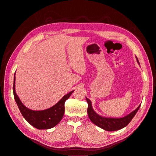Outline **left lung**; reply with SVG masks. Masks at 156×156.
Returning a JSON list of instances; mask_svg holds the SVG:
<instances>
[{
	"label": "left lung",
	"instance_id": "left-lung-1",
	"mask_svg": "<svg viewBox=\"0 0 156 156\" xmlns=\"http://www.w3.org/2000/svg\"><path fill=\"white\" fill-rule=\"evenodd\" d=\"M137 62L140 64V62L138 61V58L136 57ZM87 102L88 103V108H87V113L89 115V119L92 122L98 126V127L108 131H117L119 129H121L124 127H125L126 126L129 124L130 122L133 118L134 117L135 115L138 111L139 108L141 106L140 105L138 107L136 110L132 112L131 113L127 115V116L119 118V119H115V118H107V117H101L98 113L94 112L92 106V103L90 99L86 98Z\"/></svg>",
	"mask_w": 156,
	"mask_h": 156
}]
</instances>
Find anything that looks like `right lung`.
<instances>
[{"label":"right lung","instance_id":"right-lung-1","mask_svg":"<svg viewBox=\"0 0 156 156\" xmlns=\"http://www.w3.org/2000/svg\"><path fill=\"white\" fill-rule=\"evenodd\" d=\"M15 73L13 84V94L16 103L23 117L28 122L38 129H48L57 126L62 120L65 111L64 103L74 90L70 92L60 99L52 107L44 110L35 111L29 109L25 106L15 91Z\"/></svg>","mask_w":156,"mask_h":156}]
</instances>
